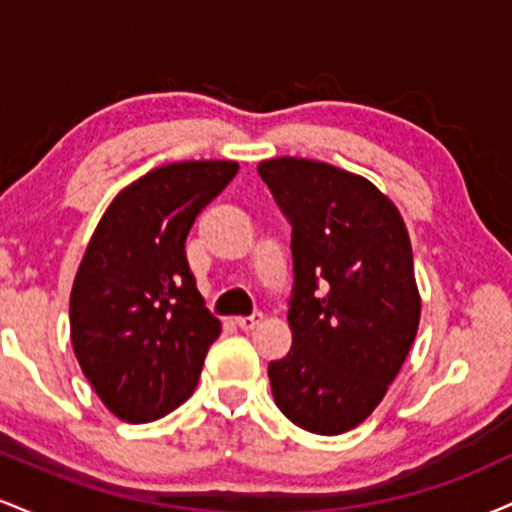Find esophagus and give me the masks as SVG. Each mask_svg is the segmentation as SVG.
<instances>
[{
	"mask_svg": "<svg viewBox=\"0 0 512 512\" xmlns=\"http://www.w3.org/2000/svg\"><path fill=\"white\" fill-rule=\"evenodd\" d=\"M260 322H262V313H252V315H248V317H238L236 325H238L243 332H250V330H255V327L260 325Z\"/></svg>",
	"mask_w": 512,
	"mask_h": 512,
	"instance_id": "1",
	"label": "esophagus"
}]
</instances>
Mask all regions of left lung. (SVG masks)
<instances>
[{
	"label": "left lung",
	"instance_id": "obj_1",
	"mask_svg": "<svg viewBox=\"0 0 512 512\" xmlns=\"http://www.w3.org/2000/svg\"><path fill=\"white\" fill-rule=\"evenodd\" d=\"M291 223V351L269 363L286 419L339 436L366 421L397 378L421 298L407 226L373 182L330 163L257 166Z\"/></svg>",
	"mask_w": 512,
	"mask_h": 512
}]
</instances>
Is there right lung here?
<instances>
[{
  "mask_svg": "<svg viewBox=\"0 0 512 512\" xmlns=\"http://www.w3.org/2000/svg\"><path fill=\"white\" fill-rule=\"evenodd\" d=\"M236 161L168 163L125 187L93 231L69 298L76 361L117 419L146 424L195 392L221 322L185 240Z\"/></svg>",
  "mask_w": 512,
  "mask_h": 512,
  "instance_id": "1",
  "label": "right lung"
}]
</instances>
